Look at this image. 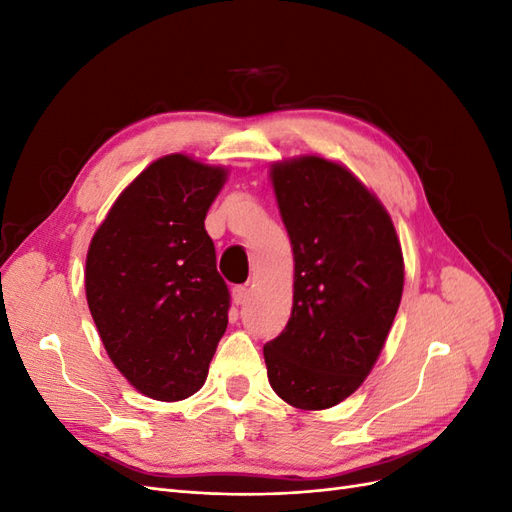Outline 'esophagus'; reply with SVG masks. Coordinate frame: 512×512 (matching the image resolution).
<instances>
[{
	"instance_id": "34e87169",
	"label": "esophagus",
	"mask_w": 512,
	"mask_h": 512,
	"mask_svg": "<svg viewBox=\"0 0 512 512\" xmlns=\"http://www.w3.org/2000/svg\"><path fill=\"white\" fill-rule=\"evenodd\" d=\"M247 297H250V290H247L245 286L232 288V301H235L237 305H243L247 301Z\"/></svg>"
}]
</instances>
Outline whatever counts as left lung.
Here are the masks:
<instances>
[{
  "mask_svg": "<svg viewBox=\"0 0 512 512\" xmlns=\"http://www.w3.org/2000/svg\"><path fill=\"white\" fill-rule=\"evenodd\" d=\"M271 183L294 256L292 314L265 344L271 389L299 410L348 399L374 369L404 292L389 211L322 156L275 162Z\"/></svg>",
  "mask_w": 512,
  "mask_h": 512,
  "instance_id": "left-lung-1",
  "label": "left lung"
}]
</instances>
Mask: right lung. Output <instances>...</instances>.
Masks as SVG:
<instances>
[{
	"instance_id": "1",
	"label": "right lung",
	"mask_w": 512,
	"mask_h": 512,
	"mask_svg": "<svg viewBox=\"0 0 512 512\" xmlns=\"http://www.w3.org/2000/svg\"><path fill=\"white\" fill-rule=\"evenodd\" d=\"M224 166L185 153L151 162L91 237L85 294L108 359L138 393L181 401L203 389L228 327L207 211Z\"/></svg>"
}]
</instances>
